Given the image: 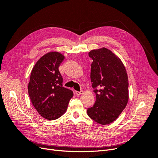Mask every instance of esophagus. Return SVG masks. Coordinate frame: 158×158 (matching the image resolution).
<instances>
[{"mask_svg":"<svg viewBox=\"0 0 158 158\" xmlns=\"http://www.w3.org/2000/svg\"><path fill=\"white\" fill-rule=\"evenodd\" d=\"M76 95H80L83 94V91H80V92H78V91H76Z\"/></svg>","mask_w":158,"mask_h":158,"instance_id":"1","label":"esophagus"}]
</instances>
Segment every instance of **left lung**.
Here are the masks:
<instances>
[{
	"label": "left lung",
	"instance_id": "1",
	"mask_svg": "<svg viewBox=\"0 0 158 158\" xmlns=\"http://www.w3.org/2000/svg\"><path fill=\"white\" fill-rule=\"evenodd\" d=\"M93 62L90 78L96 101L88 109V116L101 125L115 121L128 101V80L121 60L109 49H94L89 52Z\"/></svg>",
	"mask_w": 158,
	"mask_h": 158
}]
</instances>
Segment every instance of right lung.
Segmentation results:
<instances>
[{
  "instance_id": "obj_1",
  "label": "right lung",
  "mask_w": 158,
  "mask_h": 158,
  "mask_svg": "<svg viewBox=\"0 0 158 158\" xmlns=\"http://www.w3.org/2000/svg\"><path fill=\"white\" fill-rule=\"evenodd\" d=\"M64 56L52 51L37 60L31 70L28 94L33 107L47 120H55L66 112L73 91L63 86L59 66Z\"/></svg>"
}]
</instances>
